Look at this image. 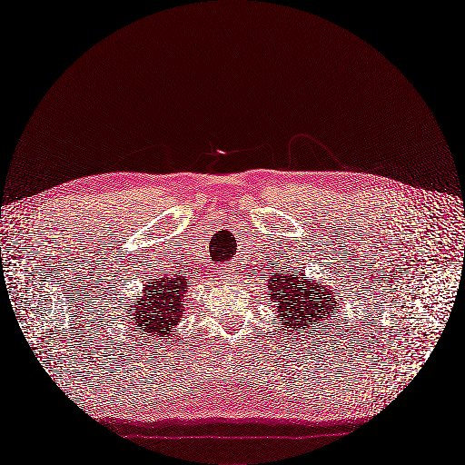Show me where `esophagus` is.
I'll list each match as a JSON object with an SVG mask.
<instances>
[{
	"mask_svg": "<svg viewBox=\"0 0 465 465\" xmlns=\"http://www.w3.org/2000/svg\"><path fill=\"white\" fill-rule=\"evenodd\" d=\"M219 276H221V280H227V282L236 278V267H234V264H225V267L221 269Z\"/></svg>",
	"mask_w": 465,
	"mask_h": 465,
	"instance_id": "1",
	"label": "esophagus"
}]
</instances>
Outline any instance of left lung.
I'll return each mask as SVG.
<instances>
[{
    "mask_svg": "<svg viewBox=\"0 0 465 465\" xmlns=\"http://www.w3.org/2000/svg\"><path fill=\"white\" fill-rule=\"evenodd\" d=\"M269 295L278 304L276 312L282 327L290 331L320 329L325 320L335 318L337 299L318 282L304 280V274H276L269 280Z\"/></svg>",
    "mask_w": 465,
    "mask_h": 465,
    "instance_id": "8db88e82",
    "label": "left lung"
}]
</instances>
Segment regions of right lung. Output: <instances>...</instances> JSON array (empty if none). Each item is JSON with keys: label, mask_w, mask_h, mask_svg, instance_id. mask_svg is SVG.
Wrapping results in <instances>:
<instances>
[{"label": "right lung", "mask_w": 465, "mask_h": 465, "mask_svg": "<svg viewBox=\"0 0 465 465\" xmlns=\"http://www.w3.org/2000/svg\"><path fill=\"white\" fill-rule=\"evenodd\" d=\"M187 293L185 276H163L145 285L143 295L124 312L128 323L140 335L151 339L172 337L173 327L180 323L183 314V297Z\"/></svg>", "instance_id": "add662e5"}]
</instances>
